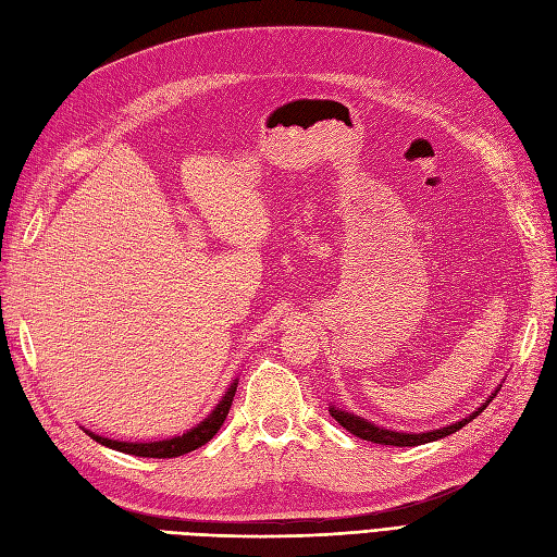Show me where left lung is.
I'll list each match as a JSON object with an SVG mask.
<instances>
[{"instance_id":"obj_1","label":"left lung","mask_w":557,"mask_h":557,"mask_svg":"<svg viewBox=\"0 0 557 557\" xmlns=\"http://www.w3.org/2000/svg\"><path fill=\"white\" fill-rule=\"evenodd\" d=\"M493 398H495V394L484 403L482 408H476V410H474L470 417H466L463 421H456V424H451V426L437 429V431H429V433H398V431H389V429L375 426V424H371V421L361 419V417H355V414L345 412V410L332 408L330 412H332V417L338 421V424H341L345 431H350L352 435H357V437H361V440H367V443L392 445V447H417V445L433 443V440H440V437L456 433L458 429H463L466 424H470V421H472L479 412H484V408L488 406V403H491Z\"/></svg>"}]
</instances>
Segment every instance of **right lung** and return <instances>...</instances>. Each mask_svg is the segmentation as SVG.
<instances>
[{"instance_id":"add662e5","label":"right lung","mask_w":557,"mask_h":557,"mask_svg":"<svg viewBox=\"0 0 557 557\" xmlns=\"http://www.w3.org/2000/svg\"><path fill=\"white\" fill-rule=\"evenodd\" d=\"M235 392H237V382H233L230 385V389L225 392L223 400L216 406V410L209 414L205 421H200V424L196 429H190L188 433L180 435V437H172V440H159V443H117V440H108V437H101L96 433H89L91 440H96V443H101L110 449H117V451H124V454H133V456H145V458H175V456H184L188 451H194L202 445H207L209 440H212L219 429L223 426V421L230 412V406H233V398H235Z\"/></svg>"}]
</instances>
